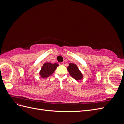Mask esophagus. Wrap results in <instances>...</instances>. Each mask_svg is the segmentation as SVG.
Returning <instances> with one entry per match:
<instances>
[{"label":"esophagus","instance_id":"obj_1","mask_svg":"<svg viewBox=\"0 0 124 124\" xmlns=\"http://www.w3.org/2000/svg\"><path fill=\"white\" fill-rule=\"evenodd\" d=\"M63 64H64V63H63V62H59V65H61V66L63 65Z\"/></svg>","mask_w":124,"mask_h":124}]
</instances>
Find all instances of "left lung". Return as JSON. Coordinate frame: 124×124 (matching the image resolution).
Listing matches in <instances>:
<instances>
[{"mask_svg": "<svg viewBox=\"0 0 124 124\" xmlns=\"http://www.w3.org/2000/svg\"><path fill=\"white\" fill-rule=\"evenodd\" d=\"M67 70L70 76L77 81L81 80L83 78L82 73L78 69V66L74 63H70L69 66L67 67Z\"/></svg>", "mask_w": 124, "mask_h": 124, "instance_id": "obj_1", "label": "left lung"}]
</instances>
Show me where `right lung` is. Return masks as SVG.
<instances>
[{
    "instance_id": "1",
    "label": "right lung",
    "mask_w": 124,
    "mask_h": 124,
    "mask_svg": "<svg viewBox=\"0 0 124 124\" xmlns=\"http://www.w3.org/2000/svg\"><path fill=\"white\" fill-rule=\"evenodd\" d=\"M58 66L59 65L57 63H44L39 72L40 76L42 78H46L48 77L53 73L54 71Z\"/></svg>"
}]
</instances>
